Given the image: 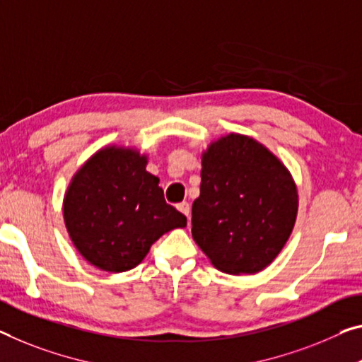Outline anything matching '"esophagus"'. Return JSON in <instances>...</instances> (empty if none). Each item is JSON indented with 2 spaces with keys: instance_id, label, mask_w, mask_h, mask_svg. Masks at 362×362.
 <instances>
[{
  "instance_id": "34e87169",
  "label": "esophagus",
  "mask_w": 362,
  "mask_h": 362,
  "mask_svg": "<svg viewBox=\"0 0 362 362\" xmlns=\"http://www.w3.org/2000/svg\"><path fill=\"white\" fill-rule=\"evenodd\" d=\"M177 210H180L181 214H185L189 220V216H191V205H189L187 202H181V204H177Z\"/></svg>"
}]
</instances>
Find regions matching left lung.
I'll return each instance as SVG.
<instances>
[{"instance_id": "obj_1", "label": "left lung", "mask_w": 362, "mask_h": 362, "mask_svg": "<svg viewBox=\"0 0 362 362\" xmlns=\"http://www.w3.org/2000/svg\"><path fill=\"white\" fill-rule=\"evenodd\" d=\"M192 238L216 269L257 274L290 238L298 191L290 171L254 139L228 134L202 153Z\"/></svg>"}]
</instances>
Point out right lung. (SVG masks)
<instances>
[{"mask_svg": "<svg viewBox=\"0 0 362 362\" xmlns=\"http://www.w3.org/2000/svg\"><path fill=\"white\" fill-rule=\"evenodd\" d=\"M146 165L137 150L102 148L74 175L64 196L71 241L105 272L134 269L160 236L186 226V216L165 202L158 177Z\"/></svg>", "mask_w": 362, "mask_h": 362, "instance_id": "1", "label": "right lung"}]
</instances>
